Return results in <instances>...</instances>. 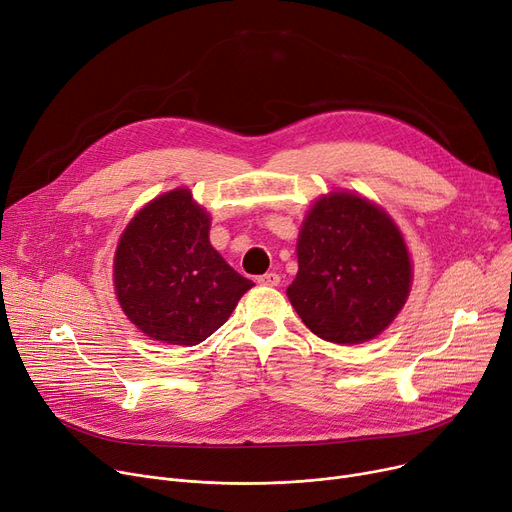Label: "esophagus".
<instances>
[{
    "instance_id": "34e87169",
    "label": "esophagus",
    "mask_w": 512,
    "mask_h": 512,
    "mask_svg": "<svg viewBox=\"0 0 512 512\" xmlns=\"http://www.w3.org/2000/svg\"><path fill=\"white\" fill-rule=\"evenodd\" d=\"M258 283L266 285V287H277L281 283V277L277 273H266V275L258 277Z\"/></svg>"
}]
</instances>
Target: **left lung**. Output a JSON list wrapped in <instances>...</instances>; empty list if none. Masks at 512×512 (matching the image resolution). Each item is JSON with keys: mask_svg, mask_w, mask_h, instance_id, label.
Listing matches in <instances>:
<instances>
[{"mask_svg": "<svg viewBox=\"0 0 512 512\" xmlns=\"http://www.w3.org/2000/svg\"><path fill=\"white\" fill-rule=\"evenodd\" d=\"M297 277L287 297L324 341L378 337L411 289V260L399 227L370 200L330 192L314 202L297 237Z\"/></svg>", "mask_w": 512, "mask_h": 512, "instance_id": "8db88e82", "label": "left lung"}]
</instances>
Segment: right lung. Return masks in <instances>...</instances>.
Here are the masks:
<instances>
[{"instance_id": "right-lung-1", "label": "right lung", "mask_w": 512, "mask_h": 512, "mask_svg": "<svg viewBox=\"0 0 512 512\" xmlns=\"http://www.w3.org/2000/svg\"><path fill=\"white\" fill-rule=\"evenodd\" d=\"M210 217L177 188L148 202L119 239L117 302L150 339L198 345L221 328L254 283L208 242Z\"/></svg>"}]
</instances>
